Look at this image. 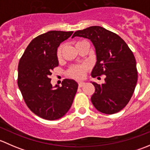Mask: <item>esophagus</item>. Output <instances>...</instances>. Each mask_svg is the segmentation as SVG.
<instances>
[{
	"label": "esophagus",
	"instance_id": "esophagus-1",
	"mask_svg": "<svg viewBox=\"0 0 150 150\" xmlns=\"http://www.w3.org/2000/svg\"><path fill=\"white\" fill-rule=\"evenodd\" d=\"M85 83L83 82V81H79L78 82V86H79V87H82L83 86H84Z\"/></svg>",
	"mask_w": 150,
	"mask_h": 150
}]
</instances>
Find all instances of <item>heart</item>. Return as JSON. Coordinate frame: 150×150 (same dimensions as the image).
Segmentation results:
<instances>
[{
  "label": "heart",
  "mask_w": 150,
  "mask_h": 150,
  "mask_svg": "<svg viewBox=\"0 0 150 150\" xmlns=\"http://www.w3.org/2000/svg\"><path fill=\"white\" fill-rule=\"evenodd\" d=\"M81 42H78L75 43V46L80 43ZM62 46H61L57 50V57L60 59L62 57ZM87 69V66L85 64H79V65H75L72 67L70 69H69V74L72 77L75 78H83L85 73Z\"/></svg>",
  "instance_id": "heart-1"
}]
</instances>
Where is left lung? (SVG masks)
I'll return each mask as SVG.
<instances>
[{"instance_id":"obj_1","label":"left lung","mask_w":150,"mask_h":150,"mask_svg":"<svg viewBox=\"0 0 150 150\" xmlns=\"http://www.w3.org/2000/svg\"><path fill=\"white\" fill-rule=\"evenodd\" d=\"M76 36L88 39L94 46L96 62L91 76L106 77L102 85L92 82L95 86L92 104L104 114L120 111L128 103L137 86L138 74L133 52L120 36L102 27L78 30L72 38Z\"/></svg>"}]
</instances>
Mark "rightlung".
I'll return each mask as SVG.
<instances>
[{"label":"right lung","mask_w":150,"mask_h":150,"mask_svg":"<svg viewBox=\"0 0 150 150\" xmlns=\"http://www.w3.org/2000/svg\"><path fill=\"white\" fill-rule=\"evenodd\" d=\"M72 31H53L33 39L18 66V86L25 103L36 115L48 120L61 118L72 106L78 84L64 79L62 87L52 86L51 71L59 66L57 48Z\"/></svg>","instance_id":"right-lung-1"}]
</instances>
